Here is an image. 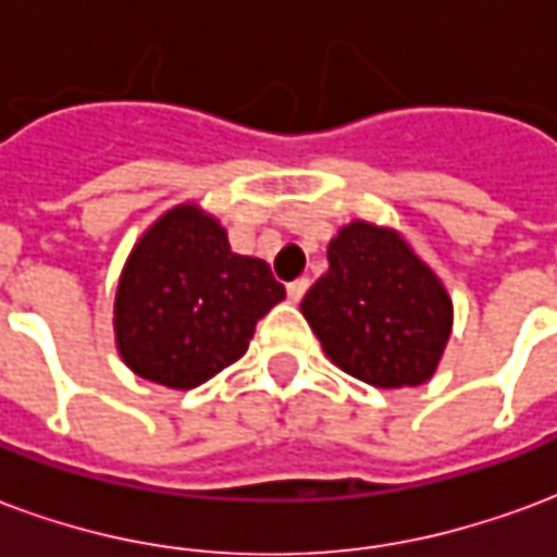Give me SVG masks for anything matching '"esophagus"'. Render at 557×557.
<instances>
[{"label": "esophagus", "instance_id": "obj_1", "mask_svg": "<svg viewBox=\"0 0 557 557\" xmlns=\"http://www.w3.org/2000/svg\"><path fill=\"white\" fill-rule=\"evenodd\" d=\"M306 290H308V278H296V282L287 284V299H290V302H299V299L306 296Z\"/></svg>", "mask_w": 557, "mask_h": 557}]
</instances>
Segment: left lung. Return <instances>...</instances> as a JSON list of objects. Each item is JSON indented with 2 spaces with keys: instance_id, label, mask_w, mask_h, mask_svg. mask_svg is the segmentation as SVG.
Returning a JSON list of instances; mask_svg holds the SVG:
<instances>
[{
  "instance_id": "obj_1",
  "label": "left lung",
  "mask_w": 557,
  "mask_h": 557,
  "mask_svg": "<svg viewBox=\"0 0 557 557\" xmlns=\"http://www.w3.org/2000/svg\"><path fill=\"white\" fill-rule=\"evenodd\" d=\"M326 258L302 314L329 359L380 388L428 383L450 335V299L433 270L368 222L341 228Z\"/></svg>"
}]
</instances>
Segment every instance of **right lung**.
Here are the masks:
<instances>
[{
	"mask_svg": "<svg viewBox=\"0 0 557 557\" xmlns=\"http://www.w3.org/2000/svg\"><path fill=\"white\" fill-rule=\"evenodd\" d=\"M282 299L270 263L231 251L225 228L195 205L174 207L121 273L117 350L150 383L195 388L249 350L258 320Z\"/></svg>",
	"mask_w": 557,
	"mask_h": 557,
	"instance_id": "obj_1",
	"label": "right lung"
}]
</instances>
